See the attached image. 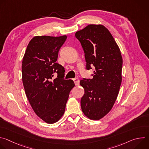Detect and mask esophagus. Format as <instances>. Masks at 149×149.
<instances>
[{
  "label": "esophagus",
  "mask_w": 149,
  "mask_h": 149,
  "mask_svg": "<svg viewBox=\"0 0 149 149\" xmlns=\"http://www.w3.org/2000/svg\"><path fill=\"white\" fill-rule=\"evenodd\" d=\"M73 81L75 84V86H78L79 84V80L78 78H74L73 79Z\"/></svg>",
  "instance_id": "obj_1"
}]
</instances>
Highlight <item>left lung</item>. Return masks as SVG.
I'll return each mask as SVG.
<instances>
[{"instance_id": "1", "label": "left lung", "mask_w": 149, "mask_h": 149, "mask_svg": "<svg viewBox=\"0 0 149 149\" xmlns=\"http://www.w3.org/2000/svg\"><path fill=\"white\" fill-rule=\"evenodd\" d=\"M85 54L86 69L94 67L92 79L83 78L85 93L81 99L84 115L100 120L113 108L121 83L123 59L110 31L102 25H89L75 33Z\"/></svg>"}]
</instances>
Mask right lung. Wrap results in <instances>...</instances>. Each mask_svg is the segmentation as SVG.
Here are the masks:
<instances>
[{
  "label": "right lung",
  "mask_w": 149,
  "mask_h": 149,
  "mask_svg": "<svg viewBox=\"0 0 149 149\" xmlns=\"http://www.w3.org/2000/svg\"><path fill=\"white\" fill-rule=\"evenodd\" d=\"M67 38L35 36L23 58L22 74L26 95L36 114L49 124L62 117L70 93L75 86L72 79H64V68L56 62ZM55 72L57 78L52 80Z\"/></svg>",
  "instance_id": "right-lung-1"
}]
</instances>
